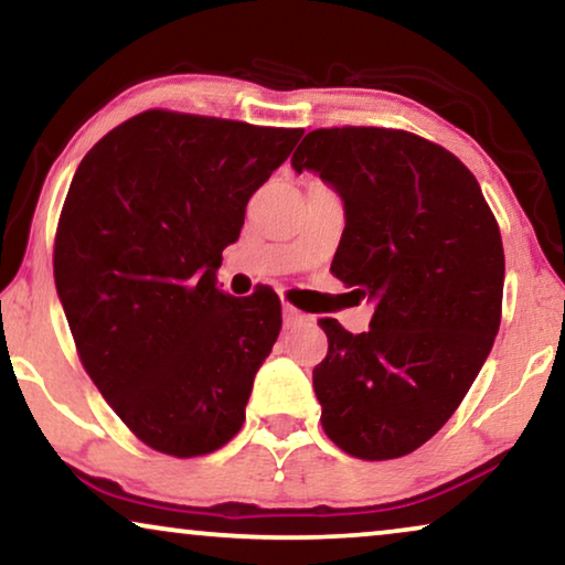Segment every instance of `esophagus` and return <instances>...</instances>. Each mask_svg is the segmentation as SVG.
<instances>
[{"label": "esophagus", "mask_w": 565, "mask_h": 565, "mask_svg": "<svg viewBox=\"0 0 565 565\" xmlns=\"http://www.w3.org/2000/svg\"><path fill=\"white\" fill-rule=\"evenodd\" d=\"M306 319H308V316H306V313H300L298 308H292V306H288V303L282 306V321H285V329L298 327V323H303Z\"/></svg>", "instance_id": "34e87169"}]
</instances>
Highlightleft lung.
Returning a JSON list of instances; mask_svg holds the SVG:
<instances>
[{
	"label": "left lung",
	"mask_w": 565,
	"mask_h": 565,
	"mask_svg": "<svg viewBox=\"0 0 565 565\" xmlns=\"http://www.w3.org/2000/svg\"><path fill=\"white\" fill-rule=\"evenodd\" d=\"M290 164L342 198L331 273L375 306L362 334L319 321L329 337L313 370L323 431L354 458H401L450 419L497 339V218L455 153L406 130H311Z\"/></svg>",
	"instance_id": "left-lung-1"
}]
</instances>
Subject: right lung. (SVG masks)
Wrapping results in <instances>:
<instances>
[{
	"instance_id": "add662e5",
	"label": "right lung",
	"mask_w": 565,
	"mask_h": 565,
	"mask_svg": "<svg viewBox=\"0 0 565 565\" xmlns=\"http://www.w3.org/2000/svg\"><path fill=\"white\" fill-rule=\"evenodd\" d=\"M300 136L146 110L76 169L53 249L58 300L84 370L153 450L195 458L242 429L280 300L226 296L215 273Z\"/></svg>"
}]
</instances>
